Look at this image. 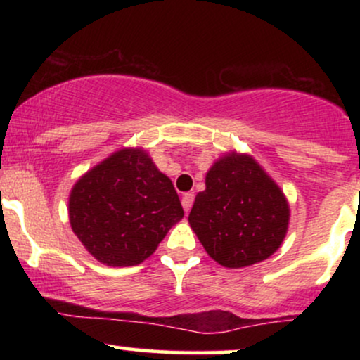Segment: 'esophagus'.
<instances>
[{"label": "esophagus", "mask_w": 360, "mask_h": 360, "mask_svg": "<svg viewBox=\"0 0 360 360\" xmlns=\"http://www.w3.org/2000/svg\"><path fill=\"white\" fill-rule=\"evenodd\" d=\"M193 201H194V194H193V193H186V194H183V200H181V203H183V208H184L186 213H188L189 210H191Z\"/></svg>", "instance_id": "obj_1"}]
</instances>
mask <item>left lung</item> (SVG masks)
<instances>
[{
    "mask_svg": "<svg viewBox=\"0 0 360 360\" xmlns=\"http://www.w3.org/2000/svg\"><path fill=\"white\" fill-rule=\"evenodd\" d=\"M188 221L208 255L238 269L269 259L289 226L286 194L257 160L230 150L206 172Z\"/></svg>",
    "mask_w": 360,
    "mask_h": 360,
    "instance_id": "8db88e82",
    "label": "left lung"
}]
</instances>
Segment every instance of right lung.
I'll use <instances>...</instances> for the list:
<instances>
[{"instance_id": "add662e5", "label": "right lung", "mask_w": 360, "mask_h": 360, "mask_svg": "<svg viewBox=\"0 0 360 360\" xmlns=\"http://www.w3.org/2000/svg\"><path fill=\"white\" fill-rule=\"evenodd\" d=\"M72 232L98 262L137 266L184 217L172 181L142 147H123L84 172L69 194Z\"/></svg>"}]
</instances>
